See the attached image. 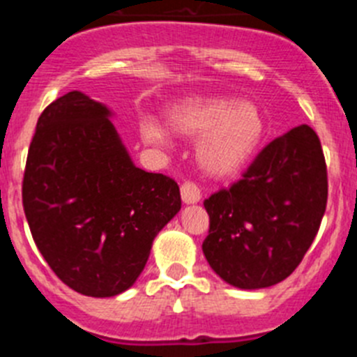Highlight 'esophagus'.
I'll use <instances>...</instances> for the list:
<instances>
[{"label": "esophagus", "mask_w": 357, "mask_h": 357, "mask_svg": "<svg viewBox=\"0 0 357 357\" xmlns=\"http://www.w3.org/2000/svg\"><path fill=\"white\" fill-rule=\"evenodd\" d=\"M181 195L184 204H198L202 198L200 189H198V185L193 184V182H184L181 188Z\"/></svg>", "instance_id": "obj_1"}]
</instances>
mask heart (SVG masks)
<instances>
[{
    "label": "heart",
    "instance_id": "obj_1",
    "mask_svg": "<svg viewBox=\"0 0 357 357\" xmlns=\"http://www.w3.org/2000/svg\"><path fill=\"white\" fill-rule=\"evenodd\" d=\"M166 121L175 134L198 139V166L214 178L239 175L254 160L266 132L259 107L225 96L185 98L168 107ZM139 134L151 146L172 143L168 128L151 116L139 119Z\"/></svg>",
    "mask_w": 357,
    "mask_h": 357
}]
</instances>
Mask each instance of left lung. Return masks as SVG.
I'll list each match as a JSON object with an SVG mask.
<instances>
[{"label":"left lung","instance_id":"obj_1","mask_svg":"<svg viewBox=\"0 0 357 357\" xmlns=\"http://www.w3.org/2000/svg\"><path fill=\"white\" fill-rule=\"evenodd\" d=\"M327 206V168L317 132L291 128L268 144L238 182L206 202L202 250L227 284L270 288L309 250Z\"/></svg>","mask_w":357,"mask_h":357}]
</instances>
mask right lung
Instances as JSON below:
<instances>
[{"mask_svg": "<svg viewBox=\"0 0 357 357\" xmlns=\"http://www.w3.org/2000/svg\"><path fill=\"white\" fill-rule=\"evenodd\" d=\"M110 118L80 91L50 103L23 178L39 252L64 284L96 298L134 284L155 236L181 211L176 182L137 168Z\"/></svg>", "mask_w": 357, "mask_h": 357, "instance_id": "right-lung-1", "label": "right lung"}]
</instances>
